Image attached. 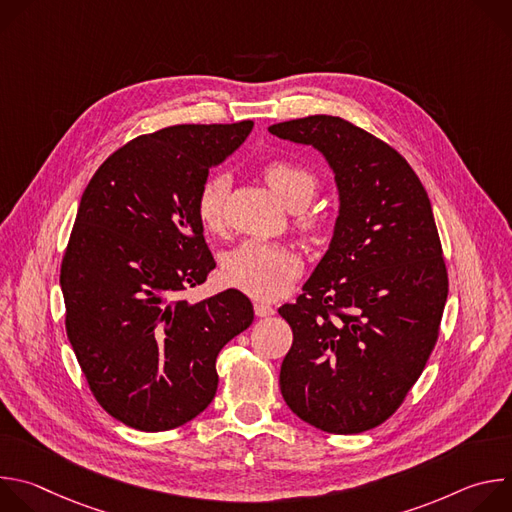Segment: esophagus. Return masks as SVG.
<instances>
[{
  "mask_svg": "<svg viewBox=\"0 0 512 512\" xmlns=\"http://www.w3.org/2000/svg\"><path fill=\"white\" fill-rule=\"evenodd\" d=\"M255 314L259 318H269V316L275 314V308L271 304H267V302H255Z\"/></svg>",
  "mask_w": 512,
  "mask_h": 512,
  "instance_id": "34e87169",
  "label": "esophagus"
}]
</instances>
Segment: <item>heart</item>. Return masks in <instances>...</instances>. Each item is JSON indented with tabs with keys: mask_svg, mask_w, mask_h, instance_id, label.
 Listing matches in <instances>:
<instances>
[{
	"mask_svg": "<svg viewBox=\"0 0 512 512\" xmlns=\"http://www.w3.org/2000/svg\"><path fill=\"white\" fill-rule=\"evenodd\" d=\"M261 176L273 194L291 210L306 206L316 190V174L291 160H269L261 166ZM229 180L225 176L206 178L196 194V216L204 231L221 233L225 227V200ZM298 229L310 237L320 233L324 218L318 214H302ZM302 271V261L294 249L263 241H245L223 261L227 283L243 289L245 294L261 300L279 298Z\"/></svg>",
	"mask_w": 512,
	"mask_h": 512,
	"instance_id": "heart-1",
	"label": "heart"
}]
</instances>
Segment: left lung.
I'll return each mask as SVG.
<instances>
[{
  "instance_id": "1",
  "label": "left lung",
  "mask_w": 512,
  "mask_h": 512,
  "mask_svg": "<svg viewBox=\"0 0 512 512\" xmlns=\"http://www.w3.org/2000/svg\"><path fill=\"white\" fill-rule=\"evenodd\" d=\"M269 131L322 152L340 194L330 249L304 294L279 308L294 332L281 395L322 431L373 429L401 407L440 336L448 269L431 202L397 150L342 117Z\"/></svg>"
}]
</instances>
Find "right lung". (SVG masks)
<instances>
[{"label": "right lung", "instance_id": "add662e5", "mask_svg": "<svg viewBox=\"0 0 512 512\" xmlns=\"http://www.w3.org/2000/svg\"><path fill=\"white\" fill-rule=\"evenodd\" d=\"M253 121L172 125L113 152L83 192L62 265L66 334L99 405L139 431L180 427L218 387L216 356L253 322L227 289L178 296L216 267L196 216L208 168Z\"/></svg>", "mask_w": 512, "mask_h": 512}]
</instances>
